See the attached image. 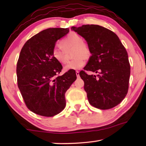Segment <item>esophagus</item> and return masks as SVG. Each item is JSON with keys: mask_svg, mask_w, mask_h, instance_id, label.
Segmentation results:
<instances>
[{"mask_svg": "<svg viewBox=\"0 0 146 146\" xmlns=\"http://www.w3.org/2000/svg\"><path fill=\"white\" fill-rule=\"evenodd\" d=\"M76 76H77V78H78L79 76H80V75H79V71H76Z\"/></svg>", "mask_w": 146, "mask_h": 146, "instance_id": "esophagus-1", "label": "esophagus"}]
</instances>
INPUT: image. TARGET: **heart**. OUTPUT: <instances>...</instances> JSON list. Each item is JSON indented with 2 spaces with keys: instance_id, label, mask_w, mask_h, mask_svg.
<instances>
[{
  "instance_id": "b5f03b06",
  "label": "heart",
  "mask_w": 146,
  "mask_h": 146,
  "mask_svg": "<svg viewBox=\"0 0 146 146\" xmlns=\"http://www.w3.org/2000/svg\"><path fill=\"white\" fill-rule=\"evenodd\" d=\"M62 47L59 46H54L51 55L53 58L59 63L64 64L67 61L66 51L73 48V60L68 62L64 67V70H76L82 68L85 65V58H89L91 56V52L88 45L84 42L80 35L75 32L69 33L61 41Z\"/></svg>"
}]
</instances>
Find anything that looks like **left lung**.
<instances>
[{
    "instance_id": "left-lung-1",
    "label": "left lung",
    "mask_w": 146,
    "mask_h": 146,
    "mask_svg": "<svg viewBox=\"0 0 146 146\" xmlns=\"http://www.w3.org/2000/svg\"><path fill=\"white\" fill-rule=\"evenodd\" d=\"M71 29L85 38L90 48L91 56L84 70L97 73H79L89 102L100 110L115 107L129 88L130 64L126 49L114 32L102 26L87 24Z\"/></svg>"
}]
</instances>
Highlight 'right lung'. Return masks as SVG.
Returning <instances> with one entry per match:
<instances>
[{
    "mask_svg": "<svg viewBox=\"0 0 146 146\" xmlns=\"http://www.w3.org/2000/svg\"><path fill=\"white\" fill-rule=\"evenodd\" d=\"M68 28H49L32 36L22 48L17 64V84L31 111L53 117L66 106L65 93L76 79L74 70L59 76L62 66L53 58L56 42Z\"/></svg>",
    "mask_w": 146,
    "mask_h": 146,
    "instance_id": "right-lung-1",
    "label": "right lung"
}]
</instances>
